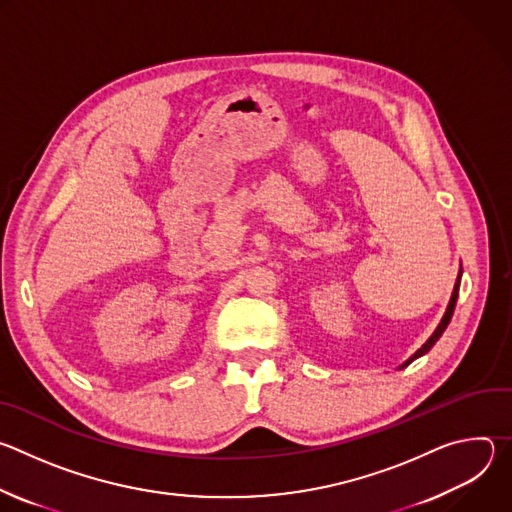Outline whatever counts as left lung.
<instances>
[{
    "instance_id": "1",
    "label": "left lung",
    "mask_w": 512,
    "mask_h": 512,
    "mask_svg": "<svg viewBox=\"0 0 512 512\" xmlns=\"http://www.w3.org/2000/svg\"><path fill=\"white\" fill-rule=\"evenodd\" d=\"M460 279H462V269H460V273H458V279H456V285H454V291H452V298H450V304H448V310H446V314H444V318H442V322H440V326L435 328V332L429 336V340L409 358V360H405L399 369H405L407 364H411L415 358H419V356H423L437 340H440V336L444 334V330L448 328V324H450V320H452V316H454V308H456V302H458V291H460Z\"/></svg>"
}]
</instances>
